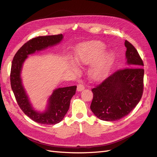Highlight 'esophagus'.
<instances>
[{
  "mask_svg": "<svg viewBox=\"0 0 157 157\" xmlns=\"http://www.w3.org/2000/svg\"><path fill=\"white\" fill-rule=\"evenodd\" d=\"M84 89V86L82 84V83L79 82L77 84V91L80 92V91H82V90H83Z\"/></svg>",
  "mask_w": 157,
  "mask_h": 157,
  "instance_id": "1",
  "label": "esophagus"
}]
</instances>
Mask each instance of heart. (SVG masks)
Returning <instances> with one entry per match:
<instances>
[{
  "instance_id": "1",
  "label": "heart",
  "mask_w": 157,
  "mask_h": 157,
  "mask_svg": "<svg viewBox=\"0 0 157 157\" xmlns=\"http://www.w3.org/2000/svg\"><path fill=\"white\" fill-rule=\"evenodd\" d=\"M105 48V46L99 41H91L80 46L78 50L76 60L79 63H88L97 59ZM113 61V55L106 52L99 56L96 64L92 69L91 73L95 78L103 77L111 67Z\"/></svg>"
}]
</instances>
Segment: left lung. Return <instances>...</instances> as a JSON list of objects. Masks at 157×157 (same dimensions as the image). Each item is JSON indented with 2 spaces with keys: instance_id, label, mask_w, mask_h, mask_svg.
<instances>
[{
  "instance_id": "8db88e82",
  "label": "left lung",
  "mask_w": 157,
  "mask_h": 157,
  "mask_svg": "<svg viewBox=\"0 0 157 157\" xmlns=\"http://www.w3.org/2000/svg\"><path fill=\"white\" fill-rule=\"evenodd\" d=\"M124 44L128 67L117 71L92 89L90 109L102 121H118L128 115L143 95V60L130 42L126 40Z\"/></svg>"
}]
</instances>
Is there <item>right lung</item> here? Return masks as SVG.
<instances>
[{
	"label": "right lung",
	"mask_w": 157,
	"mask_h": 157,
	"mask_svg": "<svg viewBox=\"0 0 157 157\" xmlns=\"http://www.w3.org/2000/svg\"><path fill=\"white\" fill-rule=\"evenodd\" d=\"M62 39V34L33 38L18 50L12 60L10 84L17 103L27 116L39 124H56L62 121L69 110L70 101L75 94L77 86L55 90L49 98L48 107L45 112H36L30 104L21 84L20 73L22 65L28 55L58 44Z\"/></svg>",
	"instance_id": "obj_1"
}]
</instances>
